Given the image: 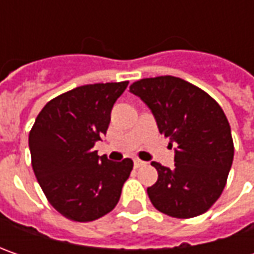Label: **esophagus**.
Returning <instances> with one entry per match:
<instances>
[{
    "label": "esophagus",
    "instance_id": "obj_1",
    "mask_svg": "<svg viewBox=\"0 0 254 254\" xmlns=\"http://www.w3.org/2000/svg\"><path fill=\"white\" fill-rule=\"evenodd\" d=\"M144 165H145V162L141 161V160H138V158L134 160V167H135V168H141Z\"/></svg>",
    "mask_w": 254,
    "mask_h": 254
}]
</instances>
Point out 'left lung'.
Masks as SVG:
<instances>
[{"label":"left lung","mask_w":254,"mask_h":254,"mask_svg":"<svg viewBox=\"0 0 254 254\" xmlns=\"http://www.w3.org/2000/svg\"><path fill=\"white\" fill-rule=\"evenodd\" d=\"M130 92L151 109L162 135L177 144L174 168L151 162L158 171L157 182L147 188L151 203L178 219L205 213L222 195L233 162L232 132L222 107L175 76L140 79Z\"/></svg>","instance_id":"1"}]
</instances>
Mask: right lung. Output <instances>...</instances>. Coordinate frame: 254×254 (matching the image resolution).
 <instances>
[{"mask_svg":"<svg viewBox=\"0 0 254 254\" xmlns=\"http://www.w3.org/2000/svg\"><path fill=\"white\" fill-rule=\"evenodd\" d=\"M128 82L84 84L56 96L29 131L31 162L46 199L67 219L92 222L114 209L132 161L99 157L113 104Z\"/></svg>","mask_w":254,"mask_h":254,"instance_id":"1","label":"right lung"}]
</instances>
